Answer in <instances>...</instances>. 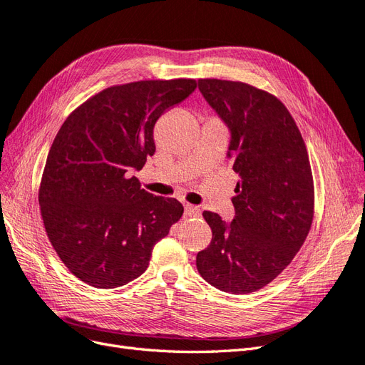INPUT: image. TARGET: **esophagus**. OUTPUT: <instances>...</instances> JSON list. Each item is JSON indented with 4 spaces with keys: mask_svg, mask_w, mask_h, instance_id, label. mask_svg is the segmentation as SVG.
I'll return each instance as SVG.
<instances>
[{
    "mask_svg": "<svg viewBox=\"0 0 365 365\" xmlns=\"http://www.w3.org/2000/svg\"><path fill=\"white\" fill-rule=\"evenodd\" d=\"M184 212L187 217H199L200 216V208L195 207V205H185Z\"/></svg>",
    "mask_w": 365,
    "mask_h": 365,
    "instance_id": "34e87169",
    "label": "esophagus"
}]
</instances>
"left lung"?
Segmentation results:
<instances>
[{"label": "left lung", "mask_w": 365, "mask_h": 365, "mask_svg": "<svg viewBox=\"0 0 365 365\" xmlns=\"http://www.w3.org/2000/svg\"><path fill=\"white\" fill-rule=\"evenodd\" d=\"M197 86L231 130L226 157L240 181L230 225L216 212H202L212 238L196 267L219 290L247 294L270 284L307 240L314 217L308 150L274 95L231 80L200 78Z\"/></svg>", "instance_id": "1"}]
</instances>
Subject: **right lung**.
<instances>
[{
    "label": "right lung",
    "instance_id": "right-lung-1",
    "mask_svg": "<svg viewBox=\"0 0 365 365\" xmlns=\"http://www.w3.org/2000/svg\"><path fill=\"white\" fill-rule=\"evenodd\" d=\"M193 78L107 87L63 122L45 163L39 205L46 235L72 274L116 288L148 269L154 245L184 207L154 196L134 170L154 155V125L196 89Z\"/></svg>",
    "mask_w": 365,
    "mask_h": 365
}]
</instances>
